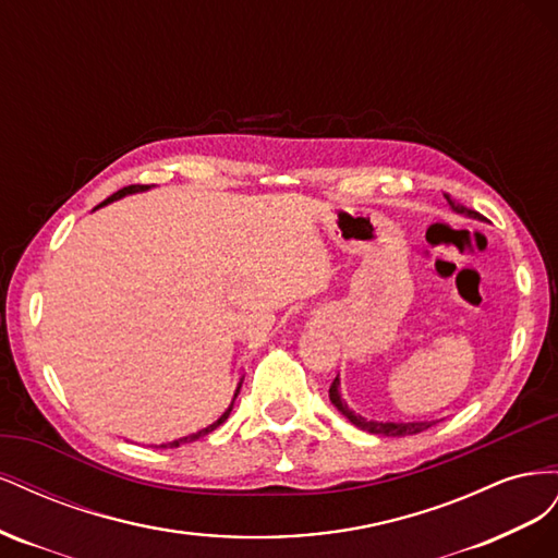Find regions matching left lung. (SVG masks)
<instances>
[{
  "instance_id": "8db88e82",
  "label": "left lung",
  "mask_w": 558,
  "mask_h": 558,
  "mask_svg": "<svg viewBox=\"0 0 558 558\" xmlns=\"http://www.w3.org/2000/svg\"><path fill=\"white\" fill-rule=\"evenodd\" d=\"M447 197V205L451 207V211L456 214H463V216H470V218H477L480 221V214L477 211H470L465 209L463 205H456V202ZM330 402L337 408V412H340L342 416H347L353 426L361 428V430H367L373 435H386V437H404V435H416V433H424L426 428H430L435 421H375V418H365L361 414H356L353 410H349V404L342 400V393H340V377H335L332 386H330Z\"/></svg>"
}]
</instances>
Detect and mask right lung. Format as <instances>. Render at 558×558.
Segmentation results:
<instances>
[{
  "label": "right lung",
  "mask_w": 558,
  "mask_h": 558,
  "mask_svg": "<svg viewBox=\"0 0 558 558\" xmlns=\"http://www.w3.org/2000/svg\"><path fill=\"white\" fill-rule=\"evenodd\" d=\"M150 189V185H128V189H123V191H118V193H113L111 197H107L102 205L99 207H105V205H111V202H116V199H121V197H125V195H134V193H146ZM97 209V207H95ZM242 381L244 379H240V384H238V388H234V396H232V400H230V404L226 408V412L218 416L214 424H209V426H205V428H199V430H195V433H191V435H185V437H179V440H172V442H165V445H160L162 449H172V447H181V445H189V442H195V440H199V437H205V435H209L211 430H216L218 426L221 424H226V418L230 416V412H232V408H234V400H238V396H240V388H242Z\"/></svg>",
  "instance_id": "1"
}]
</instances>
